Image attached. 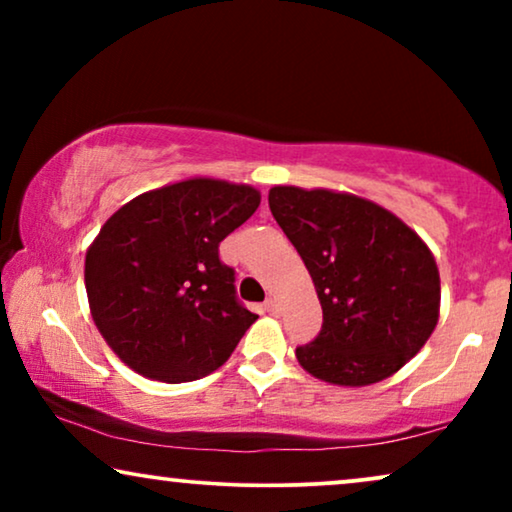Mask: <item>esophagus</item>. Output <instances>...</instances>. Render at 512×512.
Wrapping results in <instances>:
<instances>
[{
	"label": "esophagus",
	"instance_id": "obj_1",
	"mask_svg": "<svg viewBox=\"0 0 512 512\" xmlns=\"http://www.w3.org/2000/svg\"><path fill=\"white\" fill-rule=\"evenodd\" d=\"M263 307H265V310H268L270 314H277V312H279V305H277V300H275V298H265Z\"/></svg>",
	"mask_w": 512,
	"mask_h": 512
}]
</instances>
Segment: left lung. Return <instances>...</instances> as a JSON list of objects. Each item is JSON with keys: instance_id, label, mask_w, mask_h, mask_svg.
<instances>
[{"instance_id": "left-lung-1", "label": "left lung", "mask_w": 512, "mask_h": 512, "mask_svg": "<svg viewBox=\"0 0 512 512\" xmlns=\"http://www.w3.org/2000/svg\"><path fill=\"white\" fill-rule=\"evenodd\" d=\"M268 202L324 310L317 338L296 349L300 366L340 387L401 370L440 314V275L426 242L389 209L352 193L275 186Z\"/></svg>"}]
</instances>
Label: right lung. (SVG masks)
<instances>
[{"label":"right lung","mask_w":512,"mask_h":512,"mask_svg":"<svg viewBox=\"0 0 512 512\" xmlns=\"http://www.w3.org/2000/svg\"><path fill=\"white\" fill-rule=\"evenodd\" d=\"M261 205L254 186L193 177L114 212L86 251L97 331L149 380H200L228 361L258 319L235 296L219 242Z\"/></svg>","instance_id":"add662e5"}]
</instances>
